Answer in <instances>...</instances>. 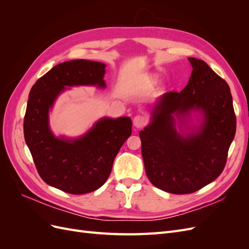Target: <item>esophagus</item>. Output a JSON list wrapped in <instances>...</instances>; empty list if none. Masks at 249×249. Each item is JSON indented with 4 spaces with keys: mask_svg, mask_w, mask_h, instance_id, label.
<instances>
[{
    "mask_svg": "<svg viewBox=\"0 0 249 249\" xmlns=\"http://www.w3.org/2000/svg\"><path fill=\"white\" fill-rule=\"evenodd\" d=\"M147 123V119L145 116H142V115H137L135 116L134 120H133V124L135 125V127H137V129H141V127L144 126Z\"/></svg>",
    "mask_w": 249,
    "mask_h": 249,
    "instance_id": "34e87169",
    "label": "esophagus"
}]
</instances>
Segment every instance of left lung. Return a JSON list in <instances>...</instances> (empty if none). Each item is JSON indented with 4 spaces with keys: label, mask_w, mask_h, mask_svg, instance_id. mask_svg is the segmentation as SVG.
Returning <instances> with one entry per match:
<instances>
[{
    "label": "left lung",
    "mask_w": 249,
    "mask_h": 249,
    "mask_svg": "<svg viewBox=\"0 0 249 249\" xmlns=\"http://www.w3.org/2000/svg\"><path fill=\"white\" fill-rule=\"evenodd\" d=\"M188 60L187 86L158 97L149 124L139 132L148 179L173 194L195 192L219 177L236 134L228 83L203 60Z\"/></svg>",
    "instance_id": "8db88e82"
}]
</instances>
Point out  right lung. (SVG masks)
Segmentation results:
<instances>
[{
    "label": "right lung",
    "mask_w": 249,
    "mask_h": 249,
    "mask_svg": "<svg viewBox=\"0 0 249 249\" xmlns=\"http://www.w3.org/2000/svg\"><path fill=\"white\" fill-rule=\"evenodd\" d=\"M106 64L78 59L60 63L36 81L29 93L24 135L35 166L48 185L71 194H85L108 179L115 157L132 134L130 117H103L76 138L50 127V111L70 87L106 88Z\"/></svg>",
    "instance_id": "right-lung-1"
}]
</instances>
